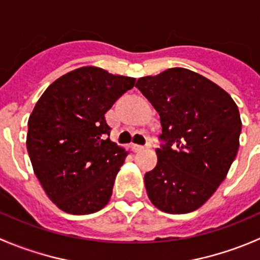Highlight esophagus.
<instances>
[{"instance_id": "34e87169", "label": "esophagus", "mask_w": 260, "mask_h": 260, "mask_svg": "<svg viewBox=\"0 0 260 260\" xmlns=\"http://www.w3.org/2000/svg\"><path fill=\"white\" fill-rule=\"evenodd\" d=\"M132 149L135 152H140V151H143V149H145V147L140 146V145H133L132 146Z\"/></svg>"}]
</instances>
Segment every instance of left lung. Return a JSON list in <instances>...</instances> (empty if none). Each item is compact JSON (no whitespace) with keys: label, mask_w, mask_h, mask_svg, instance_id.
<instances>
[{"label":"left lung","mask_w":260,"mask_h":260,"mask_svg":"<svg viewBox=\"0 0 260 260\" xmlns=\"http://www.w3.org/2000/svg\"><path fill=\"white\" fill-rule=\"evenodd\" d=\"M136 88L161 118L157 165L145 175L151 203L169 214L203 206L225 180L239 148L242 120L232 96L208 78L171 68ZM177 146L174 150L171 146Z\"/></svg>","instance_id":"8db88e82"}]
</instances>
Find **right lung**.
Segmentation results:
<instances>
[{
    "instance_id": "1",
    "label": "right lung",
    "mask_w": 260,
    "mask_h": 260,
    "mask_svg": "<svg viewBox=\"0 0 260 260\" xmlns=\"http://www.w3.org/2000/svg\"><path fill=\"white\" fill-rule=\"evenodd\" d=\"M135 78L83 67L50 84L28 118L26 147L50 200L73 215L99 211L111 200L128 152L109 140L104 114Z\"/></svg>"
}]
</instances>
